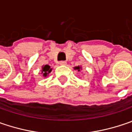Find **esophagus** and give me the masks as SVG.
Wrapping results in <instances>:
<instances>
[{
    "mask_svg": "<svg viewBox=\"0 0 132 132\" xmlns=\"http://www.w3.org/2000/svg\"><path fill=\"white\" fill-rule=\"evenodd\" d=\"M66 61H60V65H62V66H65V65H66Z\"/></svg>",
    "mask_w": 132,
    "mask_h": 132,
    "instance_id": "1",
    "label": "esophagus"
}]
</instances>
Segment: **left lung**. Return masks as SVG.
<instances>
[{"label": "left lung", "instance_id": "obj_1", "mask_svg": "<svg viewBox=\"0 0 132 132\" xmlns=\"http://www.w3.org/2000/svg\"><path fill=\"white\" fill-rule=\"evenodd\" d=\"M74 69H75V70H77L78 72H80V70H82V66H75V67H74Z\"/></svg>", "mask_w": 132, "mask_h": 132}]
</instances>
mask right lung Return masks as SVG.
Returning a JSON list of instances; mask_svg holds the SVG:
<instances>
[{"mask_svg": "<svg viewBox=\"0 0 132 132\" xmlns=\"http://www.w3.org/2000/svg\"><path fill=\"white\" fill-rule=\"evenodd\" d=\"M52 72V69L50 68L49 65H43L42 66V69H41V74L43 75L44 77H48L49 73Z\"/></svg>", "mask_w": 132, "mask_h": 132, "instance_id": "right-lung-1", "label": "right lung"}]
</instances>
